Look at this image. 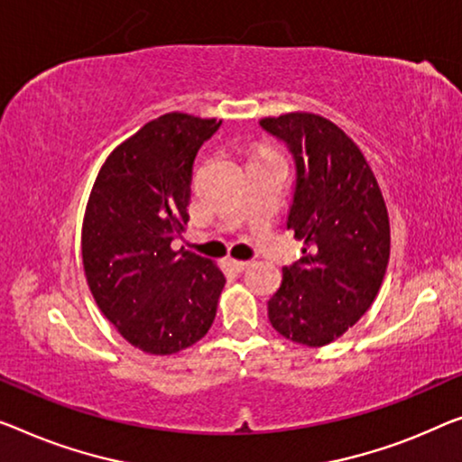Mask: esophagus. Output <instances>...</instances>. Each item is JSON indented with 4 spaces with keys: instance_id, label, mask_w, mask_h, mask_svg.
Wrapping results in <instances>:
<instances>
[{
    "instance_id": "1",
    "label": "esophagus",
    "mask_w": 462,
    "mask_h": 462,
    "mask_svg": "<svg viewBox=\"0 0 462 462\" xmlns=\"http://www.w3.org/2000/svg\"><path fill=\"white\" fill-rule=\"evenodd\" d=\"M230 265L234 267L236 272H245L246 267H249V261H240V259H230Z\"/></svg>"
}]
</instances>
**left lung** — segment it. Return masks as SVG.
<instances>
[{"label":"left lung","instance_id":"1","mask_svg":"<svg viewBox=\"0 0 462 462\" xmlns=\"http://www.w3.org/2000/svg\"><path fill=\"white\" fill-rule=\"evenodd\" d=\"M297 163L288 228L302 257L282 270L267 302L273 329L305 346L338 340L380 292L390 259V219L380 184L356 143L318 114L261 118Z\"/></svg>","mask_w":462,"mask_h":462}]
</instances>
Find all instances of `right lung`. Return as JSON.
Listing matches in <instances>:
<instances>
[{"mask_svg": "<svg viewBox=\"0 0 462 462\" xmlns=\"http://www.w3.org/2000/svg\"><path fill=\"white\" fill-rule=\"evenodd\" d=\"M222 120L170 112L116 147L82 219V265L101 313L149 355H174L209 332L226 278L211 259L174 251L189 224L192 163Z\"/></svg>", "mask_w": 462, "mask_h": 462, "instance_id": "add662e5", "label": "right lung"}]
</instances>
